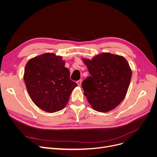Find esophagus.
<instances>
[{
    "instance_id": "obj_1",
    "label": "esophagus",
    "mask_w": 157,
    "mask_h": 157,
    "mask_svg": "<svg viewBox=\"0 0 157 157\" xmlns=\"http://www.w3.org/2000/svg\"><path fill=\"white\" fill-rule=\"evenodd\" d=\"M77 84L78 85V86H81V80H78L77 81Z\"/></svg>"
}]
</instances>
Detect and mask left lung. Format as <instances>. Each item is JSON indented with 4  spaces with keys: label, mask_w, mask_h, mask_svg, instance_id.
Masks as SVG:
<instances>
[{
    "label": "left lung",
    "mask_w": 157,
    "mask_h": 157,
    "mask_svg": "<svg viewBox=\"0 0 157 157\" xmlns=\"http://www.w3.org/2000/svg\"><path fill=\"white\" fill-rule=\"evenodd\" d=\"M83 61L91 74L82 83L88 102L98 112L114 109L124 99L130 83L132 70L128 62L122 56L109 53Z\"/></svg>",
    "instance_id": "1"
}]
</instances>
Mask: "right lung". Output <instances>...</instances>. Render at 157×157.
<instances>
[{"mask_svg": "<svg viewBox=\"0 0 157 157\" xmlns=\"http://www.w3.org/2000/svg\"><path fill=\"white\" fill-rule=\"evenodd\" d=\"M23 79L28 94L38 108L48 113L64 108L77 83L70 79L60 56L46 53L29 60Z\"/></svg>", "mask_w": 157, "mask_h": 157, "instance_id": "obj_1", "label": "right lung"}]
</instances>
